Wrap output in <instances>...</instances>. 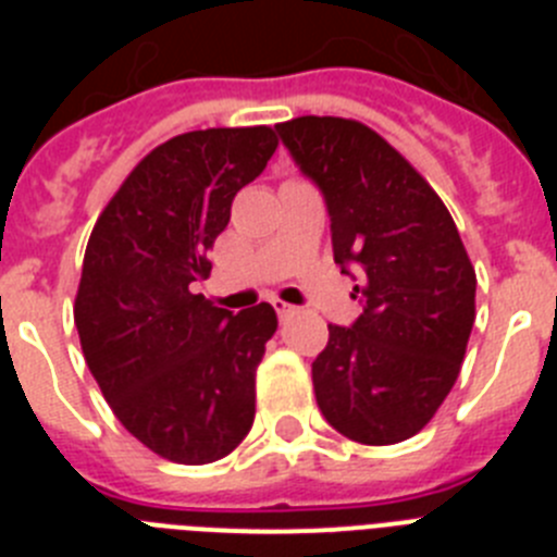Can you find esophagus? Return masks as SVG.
<instances>
[{
    "mask_svg": "<svg viewBox=\"0 0 557 557\" xmlns=\"http://www.w3.org/2000/svg\"><path fill=\"white\" fill-rule=\"evenodd\" d=\"M273 309H275V314H278V318H289V314L295 312V307L293 304H287V301H282V298H273Z\"/></svg>",
    "mask_w": 557,
    "mask_h": 557,
    "instance_id": "obj_1",
    "label": "esophagus"
}]
</instances>
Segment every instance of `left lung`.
I'll use <instances>...</instances> for the list:
<instances>
[{
	"mask_svg": "<svg viewBox=\"0 0 557 557\" xmlns=\"http://www.w3.org/2000/svg\"><path fill=\"white\" fill-rule=\"evenodd\" d=\"M321 189L334 262L362 312L329 323L312 362L323 418L357 444L387 446L430 424L457 382L474 326L476 275L444 200L376 131L339 116L275 125Z\"/></svg>",
	"mask_w": 557,
	"mask_h": 557,
	"instance_id": "1",
	"label": "left lung"
}]
</instances>
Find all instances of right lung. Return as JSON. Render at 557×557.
Listing matches in <instances>:
<instances>
[{
  "mask_svg": "<svg viewBox=\"0 0 557 557\" xmlns=\"http://www.w3.org/2000/svg\"><path fill=\"white\" fill-rule=\"evenodd\" d=\"M275 147L264 125L181 133L136 164L88 236L75 298L83 357L122 426L172 462L220 460L253 424L273 307L234 314L195 284L236 191Z\"/></svg>",
  "mask_w": 557,
  "mask_h": 557,
  "instance_id": "obj_1",
  "label": "right lung"
}]
</instances>
